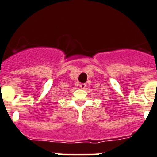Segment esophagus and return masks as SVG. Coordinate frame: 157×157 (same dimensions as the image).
Segmentation results:
<instances>
[{
	"instance_id": "34e87169",
	"label": "esophagus",
	"mask_w": 157,
	"mask_h": 157,
	"mask_svg": "<svg viewBox=\"0 0 157 157\" xmlns=\"http://www.w3.org/2000/svg\"><path fill=\"white\" fill-rule=\"evenodd\" d=\"M80 87L81 89H84V88H86V84H80Z\"/></svg>"
}]
</instances>
